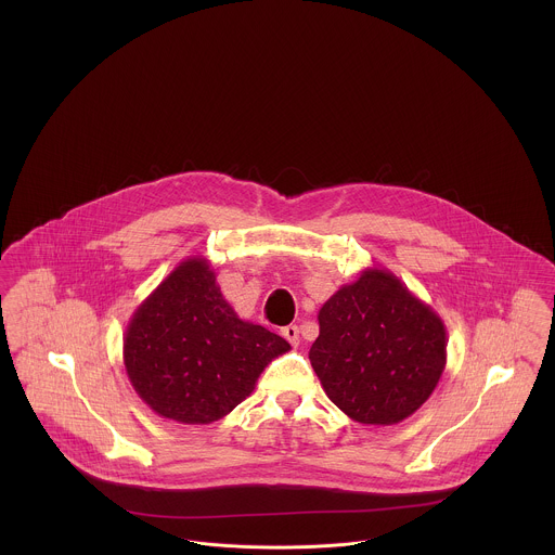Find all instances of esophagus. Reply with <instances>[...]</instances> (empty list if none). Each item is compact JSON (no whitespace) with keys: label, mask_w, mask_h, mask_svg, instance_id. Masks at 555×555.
<instances>
[{"label":"esophagus","mask_w":555,"mask_h":555,"mask_svg":"<svg viewBox=\"0 0 555 555\" xmlns=\"http://www.w3.org/2000/svg\"><path fill=\"white\" fill-rule=\"evenodd\" d=\"M281 335L289 341L293 347H297L299 345V328L295 326V324H289V326H285L283 331H281Z\"/></svg>","instance_id":"1"}]
</instances>
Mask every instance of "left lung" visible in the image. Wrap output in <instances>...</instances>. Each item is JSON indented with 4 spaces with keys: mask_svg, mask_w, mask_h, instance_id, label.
<instances>
[{
    "mask_svg": "<svg viewBox=\"0 0 555 555\" xmlns=\"http://www.w3.org/2000/svg\"><path fill=\"white\" fill-rule=\"evenodd\" d=\"M312 369L351 421L389 426L412 416L448 364L441 317L391 270L366 268L318 312Z\"/></svg>",
    "mask_w": 555,
    "mask_h": 555,
    "instance_id": "left-lung-1",
    "label": "left lung"
}]
</instances>
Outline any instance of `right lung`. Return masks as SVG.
<instances>
[{
	"label": "right lung",
	"instance_id": "right-lung-1",
	"mask_svg": "<svg viewBox=\"0 0 555 555\" xmlns=\"http://www.w3.org/2000/svg\"><path fill=\"white\" fill-rule=\"evenodd\" d=\"M291 345L241 320L222 297L210 260L191 256L132 312L125 369L158 416L181 424L220 421L256 389Z\"/></svg>",
	"mask_w": 555,
	"mask_h": 555
}]
</instances>
